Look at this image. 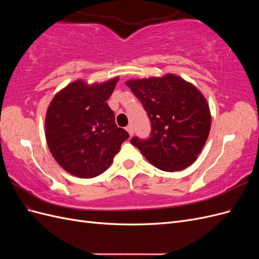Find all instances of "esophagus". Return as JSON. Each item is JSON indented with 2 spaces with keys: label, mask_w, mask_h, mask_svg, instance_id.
<instances>
[{
  "label": "esophagus",
  "mask_w": 259,
  "mask_h": 259,
  "mask_svg": "<svg viewBox=\"0 0 259 259\" xmlns=\"http://www.w3.org/2000/svg\"><path fill=\"white\" fill-rule=\"evenodd\" d=\"M126 131L128 132L130 136H133V134H134V131H133V126H132V125H128V126H126Z\"/></svg>",
  "instance_id": "esophagus-1"
}]
</instances>
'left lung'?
Listing matches in <instances>:
<instances>
[{
  "instance_id": "1",
  "label": "left lung",
  "mask_w": 259,
  "mask_h": 259,
  "mask_svg": "<svg viewBox=\"0 0 259 259\" xmlns=\"http://www.w3.org/2000/svg\"><path fill=\"white\" fill-rule=\"evenodd\" d=\"M126 85L150 119V137H133L152 165L165 171L183 170L197 160L210 130L206 99L191 83L175 74L131 80Z\"/></svg>"
}]
</instances>
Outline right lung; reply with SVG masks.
Returning <instances> with one entry per match:
<instances>
[{"label": "right lung", "instance_id": "obj_1", "mask_svg": "<svg viewBox=\"0 0 259 259\" xmlns=\"http://www.w3.org/2000/svg\"><path fill=\"white\" fill-rule=\"evenodd\" d=\"M117 81L88 85L77 80L52 100L45 117L46 142L54 159L71 175L92 178L104 173L130 137L116 126L107 104Z\"/></svg>", "mask_w": 259, "mask_h": 259}]
</instances>
